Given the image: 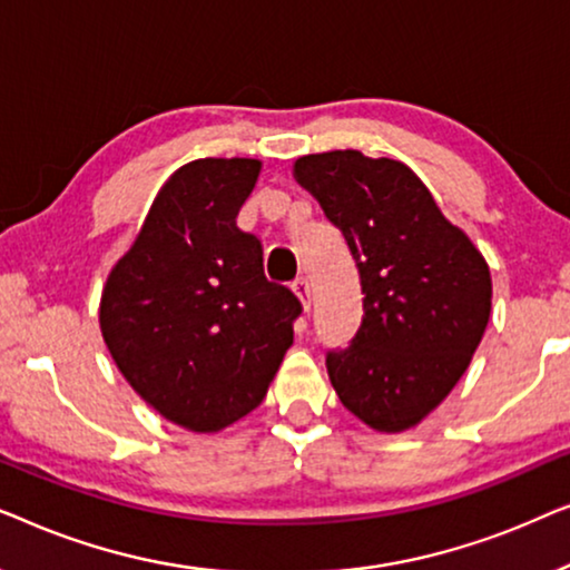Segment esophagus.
<instances>
[{"mask_svg":"<svg viewBox=\"0 0 570 570\" xmlns=\"http://www.w3.org/2000/svg\"><path fill=\"white\" fill-rule=\"evenodd\" d=\"M293 293L295 295H298V298H301V303H303V308H311V285H308V279L306 277H298V279H295V283H293Z\"/></svg>","mask_w":570,"mask_h":570,"instance_id":"esophagus-1","label":"esophagus"}]
</instances>
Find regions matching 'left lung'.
Listing matches in <instances>:
<instances>
[{
	"label": "left lung",
	"instance_id": "obj_1",
	"mask_svg": "<svg viewBox=\"0 0 570 570\" xmlns=\"http://www.w3.org/2000/svg\"><path fill=\"white\" fill-rule=\"evenodd\" d=\"M295 178L342 230L365 293L361 330L326 353L334 392L373 431H407L446 400L485 334L488 264L400 160L303 155Z\"/></svg>",
	"mask_w": 570,
	"mask_h": 570
}]
</instances>
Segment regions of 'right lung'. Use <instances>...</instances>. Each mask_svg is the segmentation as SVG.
<instances>
[{
    "label": "right lung",
    "mask_w": 570,
    "mask_h": 570,
    "mask_svg": "<svg viewBox=\"0 0 570 570\" xmlns=\"http://www.w3.org/2000/svg\"><path fill=\"white\" fill-rule=\"evenodd\" d=\"M259 170L252 158L178 168L100 298V332L124 379L194 433L259 407L303 311L264 277L262 240L236 225Z\"/></svg>",
    "instance_id": "1"
}]
</instances>
